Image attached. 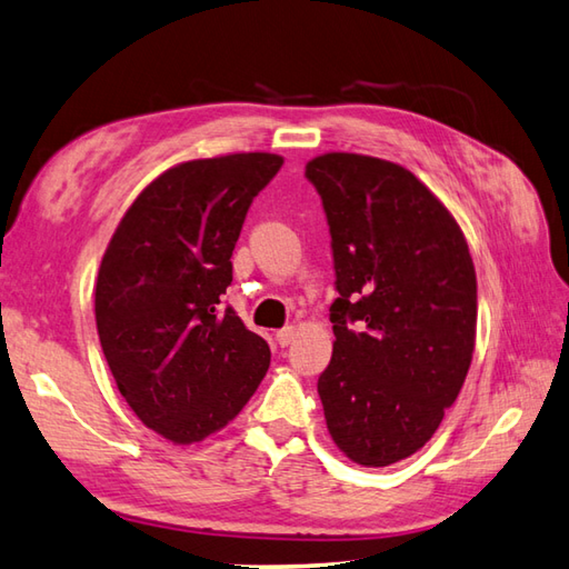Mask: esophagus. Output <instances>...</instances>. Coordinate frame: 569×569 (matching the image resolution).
<instances>
[{
  "label": "esophagus",
  "instance_id": "obj_1",
  "mask_svg": "<svg viewBox=\"0 0 569 569\" xmlns=\"http://www.w3.org/2000/svg\"><path fill=\"white\" fill-rule=\"evenodd\" d=\"M293 339H296V327H283L276 332V341H279L281 347H288Z\"/></svg>",
  "mask_w": 569,
  "mask_h": 569
}]
</instances>
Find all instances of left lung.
<instances>
[{"label":"left lung","mask_w":569,"mask_h":569,"mask_svg":"<svg viewBox=\"0 0 569 569\" xmlns=\"http://www.w3.org/2000/svg\"><path fill=\"white\" fill-rule=\"evenodd\" d=\"M332 234V361L317 380L332 441L353 463L417 453L463 388L478 279L456 218L412 171L327 152L306 164Z\"/></svg>","instance_id":"obj_1"}]
</instances>
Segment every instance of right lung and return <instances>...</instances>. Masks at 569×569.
Wrapping results in <instances>:
<instances>
[{
  "label": "right lung",
  "mask_w": 569,
  "mask_h": 569,
  "mask_svg": "<svg viewBox=\"0 0 569 569\" xmlns=\"http://www.w3.org/2000/svg\"><path fill=\"white\" fill-rule=\"evenodd\" d=\"M271 152L181 162L150 181L106 247L94 312L118 390L144 427L189 446L228 427L271 363L269 345L220 298Z\"/></svg>",
  "instance_id": "obj_1"
}]
</instances>
